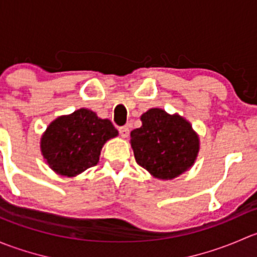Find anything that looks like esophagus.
Returning a JSON list of instances; mask_svg holds the SVG:
<instances>
[{"mask_svg":"<svg viewBox=\"0 0 257 257\" xmlns=\"http://www.w3.org/2000/svg\"><path fill=\"white\" fill-rule=\"evenodd\" d=\"M119 134H120L123 138H128V137H129V128H128V126H126V125L120 126V128H119Z\"/></svg>","mask_w":257,"mask_h":257,"instance_id":"obj_1","label":"esophagus"}]
</instances>
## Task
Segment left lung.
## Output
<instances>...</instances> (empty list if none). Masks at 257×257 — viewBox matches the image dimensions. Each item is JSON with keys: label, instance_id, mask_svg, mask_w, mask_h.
I'll use <instances>...</instances> for the list:
<instances>
[{"label": "left lung", "instance_id": "1", "mask_svg": "<svg viewBox=\"0 0 257 257\" xmlns=\"http://www.w3.org/2000/svg\"><path fill=\"white\" fill-rule=\"evenodd\" d=\"M141 120V128L132 131L131 144L142 168L154 178L170 180L193 167L200 143L185 118L152 108Z\"/></svg>", "mask_w": 257, "mask_h": 257}]
</instances>
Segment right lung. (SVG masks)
Returning a JSON list of instances; mask_svg holds the SVG:
<instances>
[{
  "label": "right lung",
  "mask_w": 257,
  "mask_h": 257,
  "mask_svg": "<svg viewBox=\"0 0 257 257\" xmlns=\"http://www.w3.org/2000/svg\"><path fill=\"white\" fill-rule=\"evenodd\" d=\"M116 136L118 131L109 119L80 108L49 124L41 138V152L53 172L76 177L97 165L103 145Z\"/></svg>",
  "instance_id": "1"
}]
</instances>
